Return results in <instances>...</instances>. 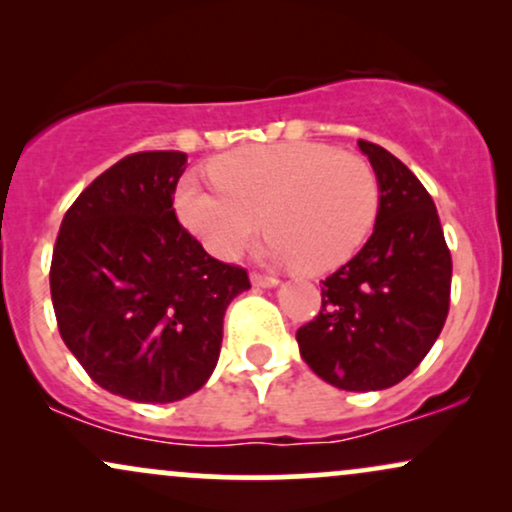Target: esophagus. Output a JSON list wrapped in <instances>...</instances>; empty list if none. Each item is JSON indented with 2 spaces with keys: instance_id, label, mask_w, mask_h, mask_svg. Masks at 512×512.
<instances>
[{
  "instance_id": "esophagus-1",
  "label": "esophagus",
  "mask_w": 512,
  "mask_h": 512,
  "mask_svg": "<svg viewBox=\"0 0 512 512\" xmlns=\"http://www.w3.org/2000/svg\"><path fill=\"white\" fill-rule=\"evenodd\" d=\"M250 281L252 286H260V289H274V286H279V279H276V276L257 274V272L250 274Z\"/></svg>"
}]
</instances>
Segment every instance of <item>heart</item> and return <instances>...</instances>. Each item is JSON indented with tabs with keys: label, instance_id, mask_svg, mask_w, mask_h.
I'll list each match as a JSON object with an SVG mask.
<instances>
[{
	"label": "heart",
	"instance_id": "1",
	"mask_svg": "<svg viewBox=\"0 0 512 512\" xmlns=\"http://www.w3.org/2000/svg\"><path fill=\"white\" fill-rule=\"evenodd\" d=\"M214 182L182 178V226L221 260L269 228L264 255L322 274L342 267L368 238L380 204L378 175L363 156L320 142L252 144L214 158Z\"/></svg>",
	"mask_w": 512,
	"mask_h": 512
}]
</instances>
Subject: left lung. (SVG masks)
Segmentation results:
<instances>
[{
  "mask_svg": "<svg viewBox=\"0 0 512 512\" xmlns=\"http://www.w3.org/2000/svg\"><path fill=\"white\" fill-rule=\"evenodd\" d=\"M378 175L373 236L322 281V308L296 332L303 361L339 390L397 385L436 344L450 308L452 260L436 204L399 158L358 139Z\"/></svg>",
  "mask_w": 512,
  "mask_h": 512,
  "instance_id": "8db88e82",
  "label": "left lung"
}]
</instances>
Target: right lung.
I'll list each match as a JSON object with an SVG mask.
<instances>
[{"instance_id":"obj_1","label":"right lung","mask_w":512,"mask_h":512,"mask_svg":"<svg viewBox=\"0 0 512 512\" xmlns=\"http://www.w3.org/2000/svg\"><path fill=\"white\" fill-rule=\"evenodd\" d=\"M182 151H139L98 175L62 219L50 293L57 327L103 390L132 402L192 395L219 361L223 315L248 272L180 226Z\"/></svg>"}]
</instances>
